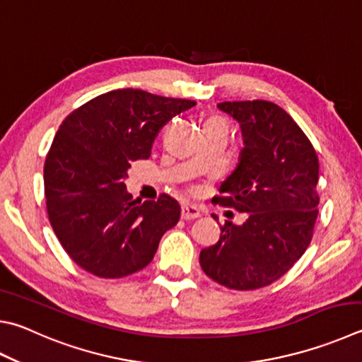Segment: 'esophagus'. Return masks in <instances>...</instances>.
I'll return each instance as SVG.
<instances>
[{
    "instance_id": "obj_1",
    "label": "esophagus",
    "mask_w": 362,
    "mask_h": 362,
    "mask_svg": "<svg viewBox=\"0 0 362 362\" xmlns=\"http://www.w3.org/2000/svg\"><path fill=\"white\" fill-rule=\"evenodd\" d=\"M201 216V210L196 206H189V204H185L182 206V218L183 220H194Z\"/></svg>"
}]
</instances>
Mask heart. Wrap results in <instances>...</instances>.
<instances>
[{
	"label": "heart",
	"instance_id": "1",
	"mask_svg": "<svg viewBox=\"0 0 362 362\" xmlns=\"http://www.w3.org/2000/svg\"><path fill=\"white\" fill-rule=\"evenodd\" d=\"M212 120H218V118H212Z\"/></svg>",
	"mask_w": 362,
	"mask_h": 362
}]
</instances>
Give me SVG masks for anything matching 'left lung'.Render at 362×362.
Returning <instances> with one entry per match:
<instances>
[{
    "label": "left lung",
    "mask_w": 362,
    "mask_h": 362,
    "mask_svg": "<svg viewBox=\"0 0 362 362\" xmlns=\"http://www.w3.org/2000/svg\"><path fill=\"white\" fill-rule=\"evenodd\" d=\"M221 112L240 124L244 148L215 198L248 214L226 221L215 245L199 255L202 271L231 290H256L280 279L310 244L320 198L318 156L298 123L277 104L226 101ZM216 220V216H215Z\"/></svg>",
    "instance_id": "8db88e82"
}]
</instances>
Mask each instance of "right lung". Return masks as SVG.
<instances>
[{"instance_id": "obj_1", "label": "right lung", "mask_w": 362, "mask_h": 362, "mask_svg": "<svg viewBox=\"0 0 362 362\" xmlns=\"http://www.w3.org/2000/svg\"><path fill=\"white\" fill-rule=\"evenodd\" d=\"M194 101L120 88L96 96L60 124L44 164L47 214L69 258L103 279L146 267L180 218L168 194L134 201L124 179L147 160L158 131Z\"/></svg>"}]
</instances>
